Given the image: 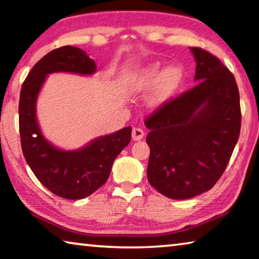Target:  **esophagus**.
I'll return each mask as SVG.
<instances>
[{
	"label": "esophagus",
	"instance_id": "34e87169",
	"mask_svg": "<svg viewBox=\"0 0 259 259\" xmlns=\"http://www.w3.org/2000/svg\"><path fill=\"white\" fill-rule=\"evenodd\" d=\"M144 130L142 128H134L133 129V139L134 140H140L144 137Z\"/></svg>",
	"mask_w": 259,
	"mask_h": 259
}]
</instances>
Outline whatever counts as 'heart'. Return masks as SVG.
Here are the masks:
<instances>
[{
  "mask_svg": "<svg viewBox=\"0 0 259 259\" xmlns=\"http://www.w3.org/2000/svg\"><path fill=\"white\" fill-rule=\"evenodd\" d=\"M161 63L155 61L139 68L131 76V87L135 91H143L154 85L150 96L152 105H159L169 97L183 81V69L179 65L172 64L162 69Z\"/></svg>",
  "mask_w": 259,
  "mask_h": 259,
  "instance_id": "obj_1",
  "label": "heart"
}]
</instances>
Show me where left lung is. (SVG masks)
Listing matches in <instances>:
<instances>
[{
  "label": "left lung",
  "mask_w": 259,
  "mask_h": 259,
  "mask_svg": "<svg viewBox=\"0 0 259 259\" xmlns=\"http://www.w3.org/2000/svg\"><path fill=\"white\" fill-rule=\"evenodd\" d=\"M199 83L146 117L147 178L166 198L185 200L211 190L225 171L241 129L235 78L217 57L191 48Z\"/></svg>",
  "instance_id": "obj_1"
}]
</instances>
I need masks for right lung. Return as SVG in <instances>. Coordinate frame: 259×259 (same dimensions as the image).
<instances>
[{
  "label": "right lung",
  "mask_w": 259,
  "mask_h": 259,
  "mask_svg": "<svg viewBox=\"0 0 259 259\" xmlns=\"http://www.w3.org/2000/svg\"><path fill=\"white\" fill-rule=\"evenodd\" d=\"M96 68L95 60L82 49L61 47L34 65L20 91L19 133L26 162L42 185L69 200L84 199L106 183L114 160L130 143L131 126L96 138L80 150H59L43 137L38 128L36 99L48 74L90 75Z\"/></svg>",
  "instance_id": "1"
}]
</instances>
